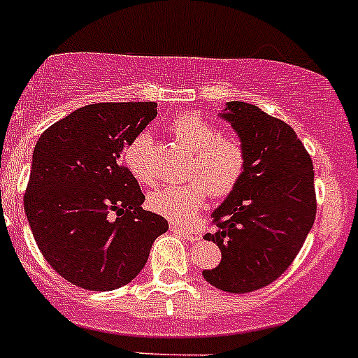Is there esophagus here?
I'll use <instances>...</instances> for the list:
<instances>
[{
    "instance_id": "34e87169",
    "label": "esophagus",
    "mask_w": 358,
    "mask_h": 358,
    "mask_svg": "<svg viewBox=\"0 0 358 358\" xmlns=\"http://www.w3.org/2000/svg\"><path fill=\"white\" fill-rule=\"evenodd\" d=\"M170 229L176 231V233H179V235H182L185 238H188V240H199V238H201V233H199L197 229H194V227H188V226H182V224L170 222Z\"/></svg>"
}]
</instances>
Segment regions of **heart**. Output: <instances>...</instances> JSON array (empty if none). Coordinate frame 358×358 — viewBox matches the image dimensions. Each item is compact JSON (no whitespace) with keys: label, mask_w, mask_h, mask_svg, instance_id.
Segmentation results:
<instances>
[{"label":"heart","mask_w":358,"mask_h":358,"mask_svg":"<svg viewBox=\"0 0 358 358\" xmlns=\"http://www.w3.org/2000/svg\"><path fill=\"white\" fill-rule=\"evenodd\" d=\"M170 134L192 154L189 179L185 185H166L152 192L148 204L156 213L186 222L194 217L211 194L217 197L231 194L245 173V147L233 134H218V129L199 115L177 116L170 125ZM148 136H138L127 147L125 164L141 182L152 185L156 176L148 163Z\"/></svg>","instance_id":"heart-1"}]
</instances>
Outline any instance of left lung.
<instances>
[{
    "label": "left lung",
    "mask_w": 358,
    "mask_h": 358,
    "mask_svg": "<svg viewBox=\"0 0 358 358\" xmlns=\"http://www.w3.org/2000/svg\"><path fill=\"white\" fill-rule=\"evenodd\" d=\"M245 147V173L213 211L222 260L202 271L208 283L231 294L271 285L285 273L315 220L314 164L289 123L245 102L220 113Z\"/></svg>",
    "instance_id": "1"
}]
</instances>
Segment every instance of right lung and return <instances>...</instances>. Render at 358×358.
<instances>
[{"label": "right lung", "mask_w": 358, "mask_h": 358, "mask_svg": "<svg viewBox=\"0 0 358 358\" xmlns=\"http://www.w3.org/2000/svg\"><path fill=\"white\" fill-rule=\"evenodd\" d=\"M157 116L156 102L91 103L41 134L24 213L55 273L87 290H115L138 276L166 218L122 164L125 148Z\"/></svg>", "instance_id": "1"}]
</instances>
